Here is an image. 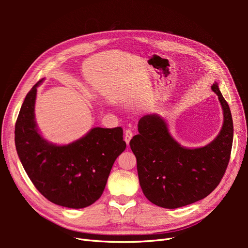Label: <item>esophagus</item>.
I'll return each mask as SVG.
<instances>
[{
  "label": "esophagus",
  "instance_id": "34e87169",
  "mask_svg": "<svg viewBox=\"0 0 248 248\" xmlns=\"http://www.w3.org/2000/svg\"><path fill=\"white\" fill-rule=\"evenodd\" d=\"M132 137H133V133H132V131H131L130 129H127V130H125V133H124V140H125V141H126V144H127V145H129V141H130V140L132 139Z\"/></svg>",
  "mask_w": 248,
  "mask_h": 248
}]
</instances>
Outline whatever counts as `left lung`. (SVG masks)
I'll return each instance as SVG.
<instances>
[{
  "instance_id": "left-lung-1",
  "label": "left lung",
  "mask_w": 248,
  "mask_h": 248,
  "mask_svg": "<svg viewBox=\"0 0 248 248\" xmlns=\"http://www.w3.org/2000/svg\"><path fill=\"white\" fill-rule=\"evenodd\" d=\"M223 110L222 128L210 144L189 149L170 134L162 117L151 114L139 121V134L130 148L137 157L140 185L145 197L156 206L176 209L206 198L226 172L232 145V114L217 82L211 87Z\"/></svg>"
}]
</instances>
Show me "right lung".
<instances>
[{
    "label": "right lung",
    "instance_id": "1",
    "mask_svg": "<svg viewBox=\"0 0 248 248\" xmlns=\"http://www.w3.org/2000/svg\"><path fill=\"white\" fill-rule=\"evenodd\" d=\"M41 82L27 94L16 123L20 162L36 188L51 202L72 209L88 207L101 197L112 164L126 148L123 129L95 127L71 144H51L42 138L35 121Z\"/></svg>",
    "mask_w": 248,
    "mask_h": 248
}]
</instances>
